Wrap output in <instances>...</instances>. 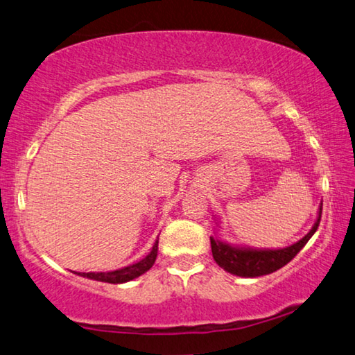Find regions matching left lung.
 Returning <instances> with one entry per match:
<instances>
[{"label":"left lung","instance_id":"8db88e82","mask_svg":"<svg viewBox=\"0 0 355 355\" xmlns=\"http://www.w3.org/2000/svg\"><path fill=\"white\" fill-rule=\"evenodd\" d=\"M320 213H322V204L319 205L316 221H314L313 227L309 229L305 237L289 246H284V248H254V246L232 245L215 235V237H210L213 259H215L219 267L230 275H235V277L257 278L277 272V270L291 262L297 256V252L313 237L319 227ZM215 221H218V219H215Z\"/></svg>","mask_w":355,"mask_h":355}]
</instances>
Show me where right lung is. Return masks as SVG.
<instances>
[{"mask_svg":"<svg viewBox=\"0 0 355 355\" xmlns=\"http://www.w3.org/2000/svg\"><path fill=\"white\" fill-rule=\"evenodd\" d=\"M157 256V240L155 241L153 248L148 252L144 259H140L139 262L131 263V266L118 268V270H112V272H89V273H83V272H76V275L88 279H94V281H101V283H110V284H123L128 283V281H132L139 278L140 275H144L145 272L153 267V263L156 261Z\"/></svg>","mask_w":355,"mask_h":355,"instance_id":"right-lung-1","label":"right lung"}]
</instances>
